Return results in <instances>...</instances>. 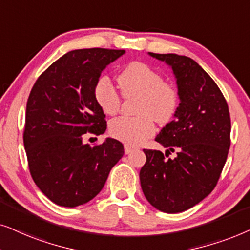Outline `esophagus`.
<instances>
[{"mask_svg":"<svg viewBox=\"0 0 250 250\" xmlns=\"http://www.w3.org/2000/svg\"><path fill=\"white\" fill-rule=\"evenodd\" d=\"M135 149H137L135 147V146H131L129 144H125V154H129V153H131L132 151H135Z\"/></svg>","mask_w":250,"mask_h":250,"instance_id":"1","label":"esophagus"}]
</instances>
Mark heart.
Wrapping results in <instances>:
<instances>
[{
    "mask_svg": "<svg viewBox=\"0 0 250 250\" xmlns=\"http://www.w3.org/2000/svg\"><path fill=\"white\" fill-rule=\"evenodd\" d=\"M125 98L139 97L138 116H121L113 120L109 132L127 144L137 145L155 131L154 120L167 123L174 118L179 103L178 89L174 83L162 80L161 74L142 62L128 64L116 76ZM95 101L107 115L121 108V96L107 78H101L94 88Z\"/></svg>",
    "mask_w": 250,
    "mask_h": 250,
    "instance_id": "1",
    "label": "heart"
}]
</instances>
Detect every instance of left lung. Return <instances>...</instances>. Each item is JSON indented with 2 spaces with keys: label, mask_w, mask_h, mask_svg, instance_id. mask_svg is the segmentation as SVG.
Wrapping results in <instances>:
<instances>
[{
  "label": "left lung",
  "mask_w": 250,
  "mask_h": 250,
  "mask_svg": "<svg viewBox=\"0 0 250 250\" xmlns=\"http://www.w3.org/2000/svg\"><path fill=\"white\" fill-rule=\"evenodd\" d=\"M171 66L179 106L175 120L155 137L167 149H143L139 172L145 198L159 210L175 214L192 208L215 188L231 144V119L222 91L207 72L186 56L153 53ZM176 150L175 159L168 158Z\"/></svg>",
  "instance_id": "left-lung-1"
}]
</instances>
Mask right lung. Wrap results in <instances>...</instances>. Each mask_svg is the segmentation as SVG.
I'll return each mask as SVG.
<instances>
[{"mask_svg":"<svg viewBox=\"0 0 250 250\" xmlns=\"http://www.w3.org/2000/svg\"><path fill=\"white\" fill-rule=\"evenodd\" d=\"M125 50L79 49L65 53L39 76L26 106L24 146L29 172L43 194L62 207H76L104 188L122 158V143L107 138L83 144V135L106 130L94 88L103 69Z\"/></svg>","mask_w":250,"mask_h":250,"instance_id":"add662e5","label":"right lung"}]
</instances>
